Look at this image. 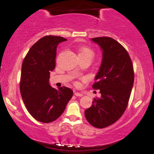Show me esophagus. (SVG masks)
<instances>
[{
  "label": "esophagus",
  "mask_w": 154,
  "mask_h": 154,
  "mask_svg": "<svg viewBox=\"0 0 154 154\" xmlns=\"http://www.w3.org/2000/svg\"><path fill=\"white\" fill-rule=\"evenodd\" d=\"M74 94L76 97H83V93H81V92H75Z\"/></svg>",
  "instance_id": "esophagus-1"
}]
</instances>
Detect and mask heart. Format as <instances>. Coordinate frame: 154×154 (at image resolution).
Segmentation results:
<instances>
[{"instance_id":"b5f03b06","label":"heart","mask_w":154,"mask_h":154,"mask_svg":"<svg viewBox=\"0 0 154 154\" xmlns=\"http://www.w3.org/2000/svg\"><path fill=\"white\" fill-rule=\"evenodd\" d=\"M93 54V51L88 48H81L79 51V56L81 57H89L90 58H92Z\"/></svg>"}]
</instances>
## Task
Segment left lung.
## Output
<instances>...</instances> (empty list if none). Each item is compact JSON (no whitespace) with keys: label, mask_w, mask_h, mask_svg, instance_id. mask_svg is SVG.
<instances>
[{"label":"left lung","mask_w":154,"mask_h":154,"mask_svg":"<svg viewBox=\"0 0 154 154\" xmlns=\"http://www.w3.org/2000/svg\"><path fill=\"white\" fill-rule=\"evenodd\" d=\"M91 41L102 51L96 82L92 85L100 90L101 97L94 99L85 116L92 126L104 128L117 121L128 106L134 83L133 66L128 52L114 39L98 37Z\"/></svg>","instance_id":"1"}]
</instances>
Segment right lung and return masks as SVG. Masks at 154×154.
Wrapping results in <instances>:
<instances>
[{
  "instance_id": "right-lung-1",
  "label": "right lung",
  "mask_w": 154,
  "mask_h": 154,
  "mask_svg": "<svg viewBox=\"0 0 154 154\" xmlns=\"http://www.w3.org/2000/svg\"><path fill=\"white\" fill-rule=\"evenodd\" d=\"M67 41L60 36L46 35L29 50L22 65L20 92L29 113L42 123H51L62 114L73 96L66 87H51L50 72L55 68L57 45Z\"/></svg>"
}]
</instances>
